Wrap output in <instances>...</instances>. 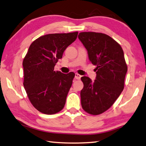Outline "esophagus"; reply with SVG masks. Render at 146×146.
Returning a JSON list of instances; mask_svg holds the SVG:
<instances>
[{
  "label": "esophagus",
  "instance_id": "34e87169",
  "mask_svg": "<svg viewBox=\"0 0 146 146\" xmlns=\"http://www.w3.org/2000/svg\"><path fill=\"white\" fill-rule=\"evenodd\" d=\"M81 78V76L80 74H79L78 73L75 74V78L76 80H80Z\"/></svg>",
  "mask_w": 146,
  "mask_h": 146
}]
</instances>
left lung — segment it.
Returning a JSON list of instances; mask_svg holds the SVG:
<instances>
[{"instance_id": "obj_1", "label": "left lung", "mask_w": 146, "mask_h": 146, "mask_svg": "<svg viewBox=\"0 0 146 146\" xmlns=\"http://www.w3.org/2000/svg\"><path fill=\"white\" fill-rule=\"evenodd\" d=\"M79 39L88 51L89 60L96 66V80L81 77L83 88L81 103L88 113L97 115L113 105L124 88L127 66L123 50L108 35L101 33L82 32Z\"/></svg>"}]
</instances>
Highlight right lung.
<instances>
[{
	"label": "right lung",
	"mask_w": 146,
	"mask_h": 146,
	"mask_svg": "<svg viewBox=\"0 0 146 146\" xmlns=\"http://www.w3.org/2000/svg\"><path fill=\"white\" fill-rule=\"evenodd\" d=\"M78 34L76 31L40 36L31 44L24 58L23 84L31 103L41 113L55 114L65 106L75 74H63L54 68Z\"/></svg>",
	"instance_id": "add662e5"
}]
</instances>
